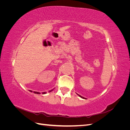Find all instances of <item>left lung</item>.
I'll return each mask as SVG.
<instances>
[{
	"mask_svg": "<svg viewBox=\"0 0 130 130\" xmlns=\"http://www.w3.org/2000/svg\"><path fill=\"white\" fill-rule=\"evenodd\" d=\"M77 95H78V96H79L80 97H81V98H83V99H85V98H84V97H82V96H81V95H78V94H77Z\"/></svg>",
	"mask_w": 130,
	"mask_h": 130,
	"instance_id": "8db88e82",
	"label": "left lung"
}]
</instances>
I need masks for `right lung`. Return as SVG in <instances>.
Masks as SVG:
<instances>
[{
	"label": "right lung",
	"mask_w": 130,
	"mask_h": 130,
	"mask_svg": "<svg viewBox=\"0 0 130 130\" xmlns=\"http://www.w3.org/2000/svg\"><path fill=\"white\" fill-rule=\"evenodd\" d=\"M29 91L30 92H32V90H29ZM51 91H52V90H51ZM50 91V92H51ZM34 93H35V94H41V93H40V92H34ZM46 93V92H43L42 93V94H45Z\"/></svg>",
	"instance_id": "right-lung-1"
}]
</instances>
